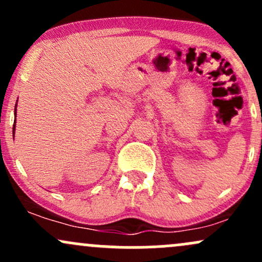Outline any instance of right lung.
<instances>
[{
	"mask_svg": "<svg viewBox=\"0 0 262 262\" xmlns=\"http://www.w3.org/2000/svg\"><path fill=\"white\" fill-rule=\"evenodd\" d=\"M16 106H17V104H16ZM14 111H16V110H14ZM14 123H16V122H14ZM13 134H14V129H13Z\"/></svg>",
	"mask_w": 262,
	"mask_h": 262,
	"instance_id": "obj_1",
	"label": "right lung"
}]
</instances>
